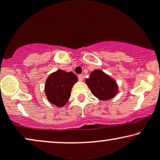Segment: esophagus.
I'll use <instances>...</instances> for the list:
<instances>
[{
	"mask_svg": "<svg viewBox=\"0 0 160 160\" xmlns=\"http://www.w3.org/2000/svg\"><path fill=\"white\" fill-rule=\"evenodd\" d=\"M78 79H79V80H80V81H82V80H83V79H84V76L82 75V74H79Z\"/></svg>",
	"mask_w": 160,
	"mask_h": 160,
	"instance_id": "esophagus-1",
	"label": "esophagus"
}]
</instances>
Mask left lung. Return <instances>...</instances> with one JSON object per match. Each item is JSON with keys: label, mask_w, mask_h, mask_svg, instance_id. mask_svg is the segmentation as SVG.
<instances>
[{"label": "left lung", "mask_w": 160, "mask_h": 160, "mask_svg": "<svg viewBox=\"0 0 160 160\" xmlns=\"http://www.w3.org/2000/svg\"><path fill=\"white\" fill-rule=\"evenodd\" d=\"M86 83L92 94L100 100H112L119 93V86L114 78L100 69L91 72Z\"/></svg>", "instance_id": "left-lung-1"}]
</instances>
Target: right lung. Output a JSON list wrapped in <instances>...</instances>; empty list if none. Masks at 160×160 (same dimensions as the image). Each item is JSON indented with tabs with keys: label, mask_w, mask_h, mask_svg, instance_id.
Instances as JSON below:
<instances>
[{
	"label": "right lung",
	"mask_w": 160,
	"mask_h": 160,
	"mask_svg": "<svg viewBox=\"0 0 160 160\" xmlns=\"http://www.w3.org/2000/svg\"><path fill=\"white\" fill-rule=\"evenodd\" d=\"M78 79L73 72L58 69L48 75L45 83V94L48 102L62 108L67 103L72 88Z\"/></svg>",
	"instance_id": "obj_1"
}]
</instances>
